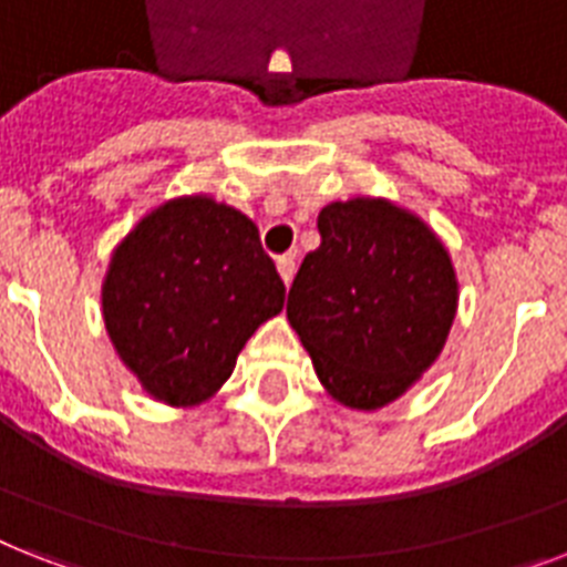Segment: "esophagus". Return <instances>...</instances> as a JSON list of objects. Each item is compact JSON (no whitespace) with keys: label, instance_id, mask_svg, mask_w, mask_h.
<instances>
[{"label":"esophagus","instance_id":"esophagus-1","mask_svg":"<svg viewBox=\"0 0 567 567\" xmlns=\"http://www.w3.org/2000/svg\"><path fill=\"white\" fill-rule=\"evenodd\" d=\"M276 268H279V276H282L285 285L293 282V274H297V259H293V256H279V259H276Z\"/></svg>","mask_w":567,"mask_h":567}]
</instances>
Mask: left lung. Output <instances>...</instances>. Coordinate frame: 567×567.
I'll list each match as a JSON object with an SVG mask.
<instances>
[{
	"label": "left lung",
	"instance_id": "obj_1",
	"mask_svg": "<svg viewBox=\"0 0 567 567\" xmlns=\"http://www.w3.org/2000/svg\"><path fill=\"white\" fill-rule=\"evenodd\" d=\"M320 247L288 293V320L340 404L375 411L443 352L457 276L431 229L388 200L355 197L317 215Z\"/></svg>",
	"mask_w": 567,
	"mask_h": 567
}]
</instances>
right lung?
I'll return each mask as SVG.
<instances>
[{
	"mask_svg": "<svg viewBox=\"0 0 567 567\" xmlns=\"http://www.w3.org/2000/svg\"><path fill=\"white\" fill-rule=\"evenodd\" d=\"M104 323L154 399L186 408L233 375L238 352L285 306L259 227L212 197H179L136 224L110 259Z\"/></svg>",
	"mask_w": 567,
	"mask_h": 567,
	"instance_id": "obj_1",
	"label": "right lung"
}]
</instances>
